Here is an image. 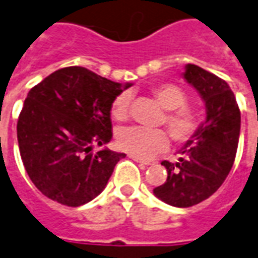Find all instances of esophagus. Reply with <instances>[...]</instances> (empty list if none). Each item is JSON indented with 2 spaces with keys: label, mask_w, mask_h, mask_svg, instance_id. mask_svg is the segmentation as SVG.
<instances>
[{
  "label": "esophagus",
  "mask_w": 258,
  "mask_h": 258,
  "mask_svg": "<svg viewBox=\"0 0 258 258\" xmlns=\"http://www.w3.org/2000/svg\"><path fill=\"white\" fill-rule=\"evenodd\" d=\"M129 158H132L133 161L140 162V164H143V165H150V164H151V162H150V161L142 160V158H139V157H136V155H129Z\"/></svg>",
  "instance_id": "esophagus-1"
}]
</instances>
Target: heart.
<instances>
[{"label":"heart","instance_id":"1","mask_svg":"<svg viewBox=\"0 0 258 258\" xmlns=\"http://www.w3.org/2000/svg\"><path fill=\"white\" fill-rule=\"evenodd\" d=\"M153 94L162 108L167 109L161 123H165L173 142L184 144L196 138L200 129V118L193 109L184 107L187 103L186 93L179 86L165 83L154 87ZM127 108L129 96L122 93L112 103V116L115 119L123 120L127 116ZM116 144L129 154L147 158L167 149L168 136L161 129L131 126L118 132Z\"/></svg>","mask_w":258,"mask_h":258}]
</instances>
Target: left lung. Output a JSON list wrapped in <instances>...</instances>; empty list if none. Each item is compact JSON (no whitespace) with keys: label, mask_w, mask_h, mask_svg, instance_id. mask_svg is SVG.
I'll use <instances>...</instances> for the list:
<instances>
[{"label":"left lung","mask_w":258,"mask_h":258,"mask_svg":"<svg viewBox=\"0 0 258 258\" xmlns=\"http://www.w3.org/2000/svg\"><path fill=\"white\" fill-rule=\"evenodd\" d=\"M183 78L206 104L207 116L197 136L184 144L178 162L162 161L167 180L154 195L173 207H191L214 195L224 183L236 155L240 111L225 80L197 65L187 63Z\"/></svg>","instance_id":"8db88e82"}]
</instances>
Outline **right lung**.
<instances>
[{
	"mask_svg": "<svg viewBox=\"0 0 258 258\" xmlns=\"http://www.w3.org/2000/svg\"><path fill=\"white\" fill-rule=\"evenodd\" d=\"M131 86L68 67L29 91L16 126L18 143L29 178L45 197L79 207L105 189L126 155L93 147L112 139V103Z\"/></svg>",
	"mask_w": 258,
	"mask_h": 258,
	"instance_id": "right-lung-1",
	"label": "right lung"
}]
</instances>
